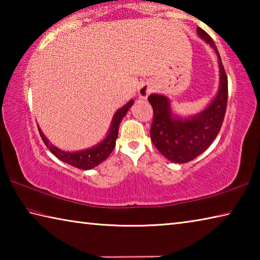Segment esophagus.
Listing matches in <instances>:
<instances>
[{
	"label": "esophagus",
	"mask_w": 260,
	"mask_h": 260,
	"mask_svg": "<svg viewBox=\"0 0 260 260\" xmlns=\"http://www.w3.org/2000/svg\"><path fill=\"white\" fill-rule=\"evenodd\" d=\"M153 89H155V86H153L152 82L143 83V85L139 88V98L147 99L148 96L152 93Z\"/></svg>",
	"instance_id": "34e87169"
}]
</instances>
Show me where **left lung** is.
Here are the masks:
<instances>
[{
	"mask_svg": "<svg viewBox=\"0 0 260 260\" xmlns=\"http://www.w3.org/2000/svg\"><path fill=\"white\" fill-rule=\"evenodd\" d=\"M197 35L212 47L218 56L219 88L211 103L203 111L186 118L173 113L167 96L151 94L148 98L153 109L152 143L162 156L178 164L195 159L211 146L221 128L227 107L228 81L219 51L205 30L197 27Z\"/></svg>",
	"mask_w": 260,
	"mask_h": 260,
	"instance_id": "obj_1",
	"label": "left lung"
}]
</instances>
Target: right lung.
<instances>
[{
	"instance_id": "right-lung-1",
	"label": "right lung",
	"mask_w": 260,
	"mask_h": 260,
	"mask_svg": "<svg viewBox=\"0 0 260 260\" xmlns=\"http://www.w3.org/2000/svg\"><path fill=\"white\" fill-rule=\"evenodd\" d=\"M133 104H134V101L131 100L128 103H126L124 105V107L118 109L112 118L111 126H110V129L108 132L107 136H105L100 143L95 144V146H93L91 148L83 149V150H79V151L61 150V149L55 147L54 144H51L49 142V140L46 138V135L42 133L40 127L38 126L39 132H40L42 141L45 142L47 148L49 149L51 153H54L58 159L80 170L94 169L95 166L100 165L103 160L107 159V158L110 156V153L112 152L113 148L116 147V140L118 138V129H119L120 122Z\"/></svg>"
}]
</instances>
